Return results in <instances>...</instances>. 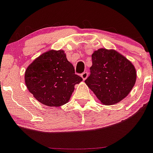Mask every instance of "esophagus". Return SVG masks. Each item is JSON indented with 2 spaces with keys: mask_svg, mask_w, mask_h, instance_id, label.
Wrapping results in <instances>:
<instances>
[{
  "mask_svg": "<svg viewBox=\"0 0 153 153\" xmlns=\"http://www.w3.org/2000/svg\"><path fill=\"white\" fill-rule=\"evenodd\" d=\"M81 78H83V79L86 80V78L88 77V72H84L82 74H81Z\"/></svg>",
  "mask_w": 153,
  "mask_h": 153,
  "instance_id": "1",
  "label": "esophagus"
}]
</instances>
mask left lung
Listing matches in <instances>:
<instances>
[{
	"label": "left lung",
	"instance_id": "left-lung-1",
	"mask_svg": "<svg viewBox=\"0 0 153 153\" xmlns=\"http://www.w3.org/2000/svg\"><path fill=\"white\" fill-rule=\"evenodd\" d=\"M90 75L86 85L105 105H112L127 96L136 81L132 63L115 50L99 49L92 55Z\"/></svg>",
	"mask_w": 153,
	"mask_h": 153
}]
</instances>
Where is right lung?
Returning <instances> with one entry per match:
<instances>
[{
	"label": "right lung",
	"mask_w": 153,
	"mask_h": 153,
	"mask_svg": "<svg viewBox=\"0 0 153 153\" xmlns=\"http://www.w3.org/2000/svg\"><path fill=\"white\" fill-rule=\"evenodd\" d=\"M63 50H50L40 55L25 72L27 89L41 104L60 106L69 101L74 86L82 81Z\"/></svg>",
	"instance_id": "obj_1"
}]
</instances>
